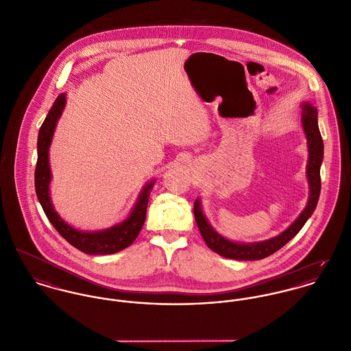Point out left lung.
I'll return each mask as SVG.
<instances>
[{"instance_id": "8db88e82", "label": "left lung", "mask_w": 351, "mask_h": 351, "mask_svg": "<svg viewBox=\"0 0 351 351\" xmlns=\"http://www.w3.org/2000/svg\"><path fill=\"white\" fill-rule=\"evenodd\" d=\"M302 128L305 137L308 140V165H306V178L309 183V198L305 209L298 215V218L277 237L259 241V243H234L219 233H217L208 222L199 199L194 202V215L198 225V229L208 244V247L221 256L236 259V261H261L280 250L286 243H289L305 225L308 218L317 206L320 197V165L323 162L324 143L317 126V110L311 103H302Z\"/></svg>"}]
</instances>
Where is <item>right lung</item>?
Returning <instances> with one entry per match:
<instances>
[{"label": "right lung", "instance_id": "right-lung-1", "mask_svg": "<svg viewBox=\"0 0 351 351\" xmlns=\"http://www.w3.org/2000/svg\"><path fill=\"white\" fill-rule=\"evenodd\" d=\"M66 97L65 95H60L54 101L51 110L49 111L45 122L40 126L39 136H38V161L35 168V191L36 197L43 208L45 214L47 215L49 221L57 229V232L77 250L88 255H110L125 250L126 247L132 245L133 241L137 239L138 233L142 229V225L146 218V208L149 202L150 191L154 186V180L149 182L143 190L141 191L138 201L130 215L121 223H117L104 230H95V232H82L77 230L69 223H66L58 213L54 210L51 199H50V180H51V171L49 165V149L53 141L54 130L65 108Z\"/></svg>", "mask_w": 351, "mask_h": 351}]
</instances>
